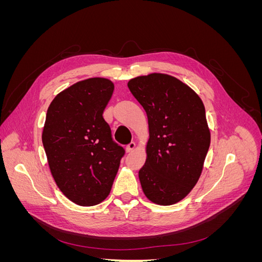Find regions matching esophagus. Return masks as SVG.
Here are the masks:
<instances>
[{"instance_id":"34e87169","label":"esophagus","mask_w":262,"mask_h":262,"mask_svg":"<svg viewBox=\"0 0 262 262\" xmlns=\"http://www.w3.org/2000/svg\"><path fill=\"white\" fill-rule=\"evenodd\" d=\"M134 148H136V143L134 142H131L130 144H128L125 146V152L126 153H131L132 150H134Z\"/></svg>"}]
</instances>
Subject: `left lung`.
<instances>
[{"label":"left lung","instance_id":"left-lung-1","mask_svg":"<svg viewBox=\"0 0 262 262\" xmlns=\"http://www.w3.org/2000/svg\"><path fill=\"white\" fill-rule=\"evenodd\" d=\"M128 87L148 121L147 157L139 170L142 189L156 204H175L199 180L210 147L203 102L188 85L168 74L134 77Z\"/></svg>","mask_w":262,"mask_h":262}]
</instances>
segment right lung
Here are the masks:
<instances>
[{
    "mask_svg": "<svg viewBox=\"0 0 262 262\" xmlns=\"http://www.w3.org/2000/svg\"><path fill=\"white\" fill-rule=\"evenodd\" d=\"M114 90L108 78H87L59 93L47 112L42 144L51 175L82 207L106 199L124 155L102 117Z\"/></svg>",
    "mask_w": 262,
    "mask_h": 262,
    "instance_id": "obj_1",
    "label": "right lung"
}]
</instances>
